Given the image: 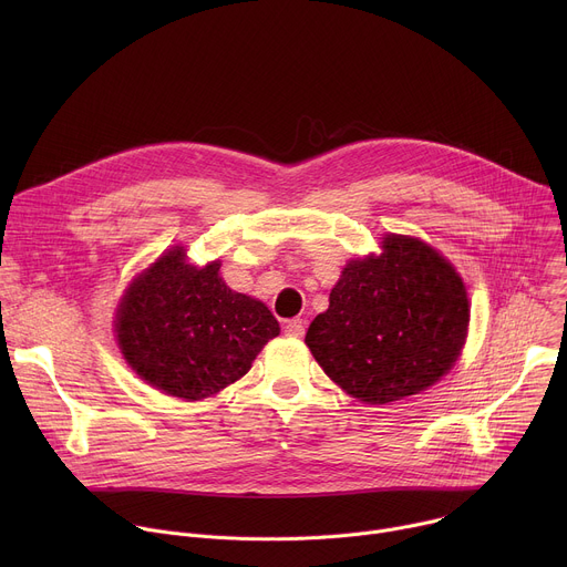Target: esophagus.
Masks as SVG:
<instances>
[{"instance_id":"34e87169","label":"esophagus","mask_w":567,"mask_h":567,"mask_svg":"<svg viewBox=\"0 0 567 567\" xmlns=\"http://www.w3.org/2000/svg\"><path fill=\"white\" fill-rule=\"evenodd\" d=\"M285 334L287 337H293V339H300L305 334V320L302 318H291L285 322Z\"/></svg>"}]
</instances>
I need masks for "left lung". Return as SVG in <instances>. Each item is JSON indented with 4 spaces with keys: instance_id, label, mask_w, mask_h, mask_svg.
<instances>
[{
    "instance_id": "8db88e82",
    "label": "left lung",
    "mask_w": 567,
    "mask_h": 567,
    "mask_svg": "<svg viewBox=\"0 0 567 567\" xmlns=\"http://www.w3.org/2000/svg\"><path fill=\"white\" fill-rule=\"evenodd\" d=\"M468 298L455 267L420 237L385 235L381 254L350 260L305 343L363 403H388L440 381L466 341Z\"/></svg>"
}]
</instances>
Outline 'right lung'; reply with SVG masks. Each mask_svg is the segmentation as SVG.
<instances>
[{
  "mask_svg": "<svg viewBox=\"0 0 567 567\" xmlns=\"http://www.w3.org/2000/svg\"><path fill=\"white\" fill-rule=\"evenodd\" d=\"M219 260L188 265L173 247L132 280L116 309L114 332L127 365L156 390L199 401L251 370L280 334L269 307L237 293Z\"/></svg>",
  "mask_w": 567,
  "mask_h": 567,
  "instance_id": "right-lung-1",
  "label": "right lung"
}]
</instances>
